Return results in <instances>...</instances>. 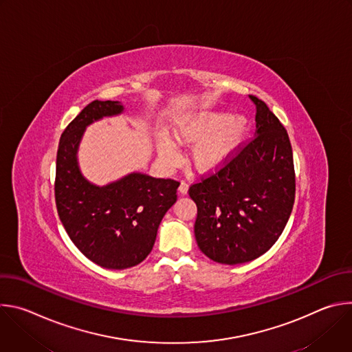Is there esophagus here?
<instances>
[{"label": "esophagus", "instance_id": "obj_1", "mask_svg": "<svg viewBox=\"0 0 352 352\" xmlns=\"http://www.w3.org/2000/svg\"><path fill=\"white\" fill-rule=\"evenodd\" d=\"M188 188H189L188 182H185V181H181L178 190H179V193H181V195H186V193H188Z\"/></svg>", "mask_w": 352, "mask_h": 352}]
</instances>
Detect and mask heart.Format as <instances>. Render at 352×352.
Instances as JSON below:
<instances>
[{"label":"heart","instance_id":"b5f03b06","mask_svg":"<svg viewBox=\"0 0 352 352\" xmlns=\"http://www.w3.org/2000/svg\"><path fill=\"white\" fill-rule=\"evenodd\" d=\"M250 118L243 113L230 114L224 110H204L181 120L173 129L179 144H195L190 162L199 171H213L231 160L245 143ZM160 156L174 164L179 156L178 144L167 135L159 140Z\"/></svg>","mask_w":352,"mask_h":352}]
</instances>
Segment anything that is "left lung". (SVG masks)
I'll return each instance as SVG.
<instances>
[{
	"label": "left lung",
	"mask_w": 352,
	"mask_h": 352,
	"mask_svg": "<svg viewBox=\"0 0 352 352\" xmlns=\"http://www.w3.org/2000/svg\"><path fill=\"white\" fill-rule=\"evenodd\" d=\"M256 104L252 142L216 174L189 188L197 208L199 249L223 265L250 262L276 243L295 199V173L288 133L265 102Z\"/></svg>",
	"instance_id": "left-lung-1"
}]
</instances>
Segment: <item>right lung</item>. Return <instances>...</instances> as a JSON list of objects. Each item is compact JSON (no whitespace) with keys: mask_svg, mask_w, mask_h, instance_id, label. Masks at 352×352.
Returning a JSON list of instances; mask_svg holds the SVG:
<instances>
[{"mask_svg":"<svg viewBox=\"0 0 352 352\" xmlns=\"http://www.w3.org/2000/svg\"><path fill=\"white\" fill-rule=\"evenodd\" d=\"M124 111L111 100L87 104L61 135L56 170V205L67 234L87 259L113 270L136 266L152 252L179 186L178 181L143 173L100 186L82 174L78 150L86 128Z\"/></svg>","mask_w":352,"mask_h":352,"instance_id":"right-lung-1","label":"right lung"}]
</instances>
